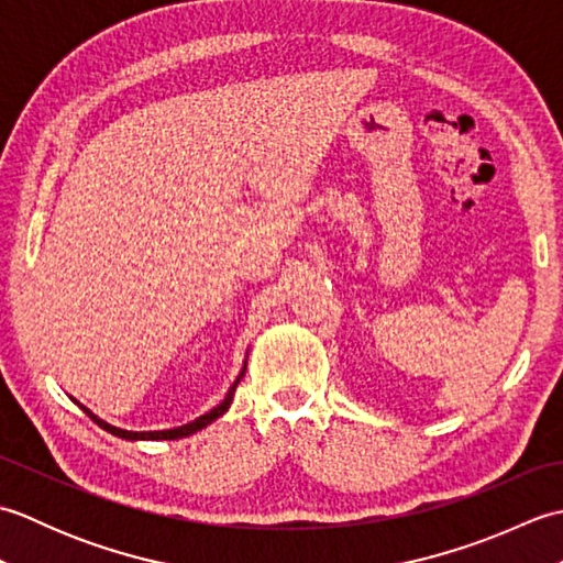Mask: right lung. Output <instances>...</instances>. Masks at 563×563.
I'll return each mask as SVG.
<instances>
[{
  "label": "right lung",
  "instance_id": "1",
  "mask_svg": "<svg viewBox=\"0 0 563 563\" xmlns=\"http://www.w3.org/2000/svg\"><path fill=\"white\" fill-rule=\"evenodd\" d=\"M244 369H246V365H244ZM244 369H242V375L236 377V382L234 385L230 387V391H227V397H224V401H220L218 406H214L212 411H208V413H202L200 418H196V421H190V423H186V426H181V428H172V430H147V433H135V430H123V428H115V426H111V423H106V421H101V418H97L93 416L89 409H81L87 411V416L91 418L93 423L97 426H101L103 430H109L111 435H118V438H125V440H176V438H186V435H194L196 430H200V428H206L208 423H212L214 418H220L227 409H230V404H232V397H234V389H236V385H239V379L244 377Z\"/></svg>",
  "mask_w": 563,
  "mask_h": 563
}]
</instances>
